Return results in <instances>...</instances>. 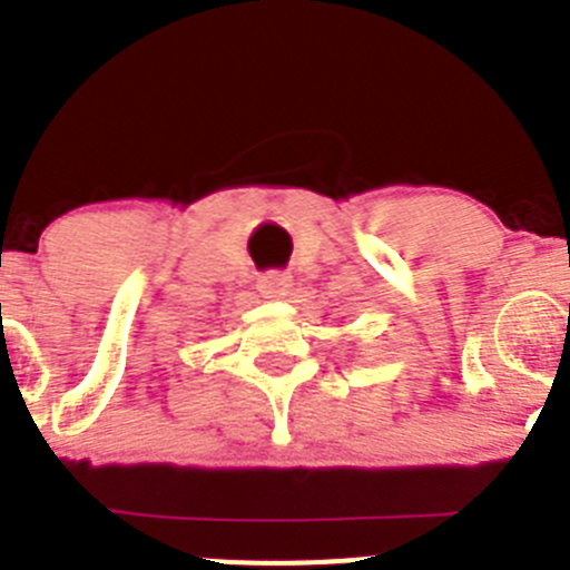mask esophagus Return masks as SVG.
I'll return each mask as SVG.
<instances>
[{"mask_svg":"<svg viewBox=\"0 0 570 570\" xmlns=\"http://www.w3.org/2000/svg\"><path fill=\"white\" fill-rule=\"evenodd\" d=\"M289 289L292 278L286 273H278V269L264 273L262 278H258V292H262V297H267V301H284V297L289 295Z\"/></svg>","mask_w":570,"mask_h":570,"instance_id":"1","label":"esophagus"}]
</instances>
